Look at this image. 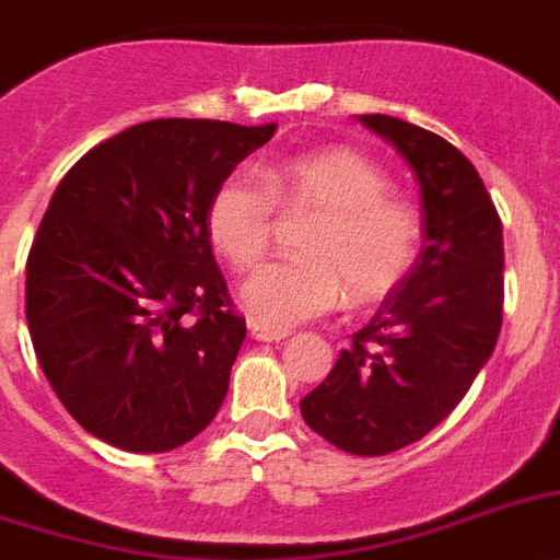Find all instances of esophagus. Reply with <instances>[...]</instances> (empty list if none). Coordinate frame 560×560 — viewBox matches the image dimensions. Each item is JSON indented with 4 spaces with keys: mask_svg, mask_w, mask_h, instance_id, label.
<instances>
[{
    "mask_svg": "<svg viewBox=\"0 0 560 560\" xmlns=\"http://www.w3.org/2000/svg\"><path fill=\"white\" fill-rule=\"evenodd\" d=\"M249 334H253L255 340H261V342H279L288 337V331H281V328H267V325H258V323L249 325Z\"/></svg>",
    "mask_w": 560,
    "mask_h": 560,
    "instance_id": "1",
    "label": "esophagus"
}]
</instances>
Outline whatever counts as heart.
Segmentation results:
<instances>
[{"instance_id":"b5f03b06","label":"heart","mask_w":560,"mask_h":560,"mask_svg":"<svg viewBox=\"0 0 560 560\" xmlns=\"http://www.w3.org/2000/svg\"><path fill=\"white\" fill-rule=\"evenodd\" d=\"M229 174L206 202V235L237 272L253 270L276 235L281 214L314 211L299 237V258L267 264L244 288L258 325L290 328L349 302L377 305L416 267L421 223L407 200L389 194V177L363 153L331 144L293 153L258 171Z\"/></svg>"}]
</instances>
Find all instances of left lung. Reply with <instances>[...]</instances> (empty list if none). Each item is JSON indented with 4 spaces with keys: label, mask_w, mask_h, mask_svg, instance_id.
<instances>
[{
    "label": "left lung",
    "mask_w": 560,
    "mask_h": 560,
    "mask_svg": "<svg viewBox=\"0 0 560 560\" xmlns=\"http://www.w3.org/2000/svg\"><path fill=\"white\" fill-rule=\"evenodd\" d=\"M360 121L400 151L421 188L416 267L299 409L325 442L386 456L451 416L503 325V223L477 168L447 139L392 116Z\"/></svg>",
    "instance_id": "1"
}]
</instances>
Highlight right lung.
Listing matches in <instances>:
<instances>
[{"instance_id": "obj_1", "label": "right lung", "mask_w": 560, "mask_h": 560, "mask_svg": "<svg viewBox=\"0 0 560 560\" xmlns=\"http://www.w3.org/2000/svg\"><path fill=\"white\" fill-rule=\"evenodd\" d=\"M276 125L156 118L74 162L25 264L39 369L101 442L165 453L218 416L246 337L206 202Z\"/></svg>"}]
</instances>
